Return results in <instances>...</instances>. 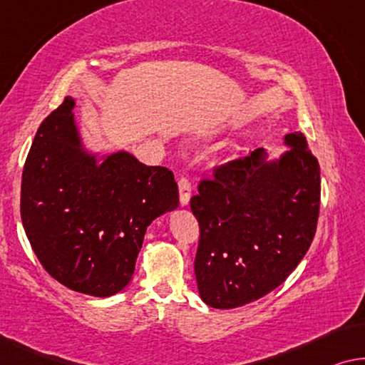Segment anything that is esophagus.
I'll return each instance as SVG.
<instances>
[{
    "label": "esophagus",
    "instance_id": "34e87169",
    "mask_svg": "<svg viewBox=\"0 0 365 365\" xmlns=\"http://www.w3.org/2000/svg\"><path fill=\"white\" fill-rule=\"evenodd\" d=\"M178 193H180V203L183 205H188L190 202V195H192V183L185 175H182L178 178Z\"/></svg>",
    "mask_w": 365,
    "mask_h": 365
}]
</instances>
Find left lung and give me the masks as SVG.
<instances>
[{"label": "left lung", "mask_w": 365, "mask_h": 365, "mask_svg": "<svg viewBox=\"0 0 365 365\" xmlns=\"http://www.w3.org/2000/svg\"><path fill=\"white\" fill-rule=\"evenodd\" d=\"M268 162L264 148L213 168L190 208L200 225L195 276L217 309L259 299L284 283L314 238L321 205L319 162L301 132Z\"/></svg>", "instance_id": "8db88e82"}]
</instances>
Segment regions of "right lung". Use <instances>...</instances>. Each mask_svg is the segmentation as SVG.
Listing matches in <instances>:
<instances>
[{
  "mask_svg": "<svg viewBox=\"0 0 365 365\" xmlns=\"http://www.w3.org/2000/svg\"><path fill=\"white\" fill-rule=\"evenodd\" d=\"M74 99L43 120L21 178V220L43 268L69 289L112 296L132 279L143 235L178 207L165 167H147L127 152L97 162L82 150Z\"/></svg>",
  "mask_w": 365,
  "mask_h": 365,
  "instance_id": "add662e5",
  "label": "right lung"
}]
</instances>
